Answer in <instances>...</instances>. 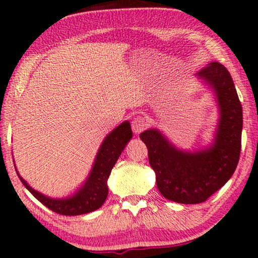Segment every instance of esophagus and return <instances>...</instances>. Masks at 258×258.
<instances>
[{"label":"esophagus","mask_w":258,"mask_h":258,"mask_svg":"<svg viewBox=\"0 0 258 258\" xmlns=\"http://www.w3.org/2000/svg\"><path fill=\"white\" fill-rule=\"evenodd\" d=\"M147 126H148V120L146 119V117L144 116H136L132 122L133 132H134L135 134H140V133L144 132Z\"/></svg>","instance_id":"34e87169"}]
</instances>
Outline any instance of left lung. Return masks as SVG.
<instances>
[{
    "label": "left lung",
    "instance_id": "1",
    "mask_svg": "<svg viewBox=\"0 0 258 258\" xmlns=\"http://www.w3.org/2000/svg\"><path fill=\"white\" fill-rule=\"evenodd\" d=\"M197 76L217 94L220 120L211 148L189 153L174 148L157 129L140 135L148 148V160L157 174L159 191L170 201L195 205L205 202L232 177L239 161L243 110L230 73L211 62Z\"/></svg>",
    "mask_w": 258,
    "mask_h": 258
}]
</instances>
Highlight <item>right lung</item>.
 I'll return each mask as SVG.
<instances>
[{
	"label": "right lung",
	"mask_w": 258,
	"mask_h": 258,
	"mask_svg": "<svg viewBox=\"0 0 258 258\" xmlns=\"http://www.w3.org/2000/svg\"><path fill=\"white\" fill-rule=\"evenodd\" d=\"M132 138L133 132L129 122H123L112 133H110L104 140L103 145L98 152L93 168H92L90 177L86 180L85 185L71 199H50V197L41 195L40 192L32 189L20 176L19 178L38 201H40L44 206L57 214L80 215L91 213L100 208L106 200L107 192H109L106 183L107 178H109L111 170L116 161L118 160L125 145Z\"/></svg>",
	"instance_id": "1"
}]
</instances>
